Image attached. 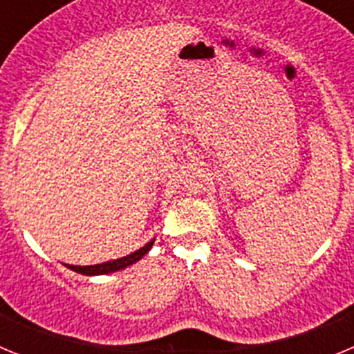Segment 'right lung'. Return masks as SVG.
Wrapping results in <instances>:
<instances>
[{
	"mask_svg": "<svg viewBox=\"0 0 354 354\" xmlns=\"http://www.w3.org/2000/svg\"><path fill=\"white\" fill-rule=\"evenodd\" d=\"M152 243H154V241H150V243H147L143 248L136 250V252L131 253V255H127V257L117 259V261L102 262V264H95V266H67V268H68V270H72V271H76V273L88 274V277H93V274L113 273V271L124 270V268H127V266L134 264V262H138L140 259H142L150 248H152Z\"/></svg>",
	"mask_w": 354,
	"mask_h": 354,
	"instance_id": "1",
	"label": "right lung"
}]
</instances>
